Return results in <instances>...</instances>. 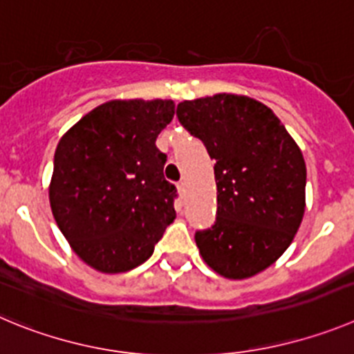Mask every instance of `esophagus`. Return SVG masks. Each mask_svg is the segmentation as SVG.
Returning <instances> with one entry per match:
<instances>
[{
  "label": "esophagus",
  "instance_id": "34e87169",
  "mask_svg": "<svg viewBox=\"0 0 354 354\" xmlns=\"http://www.w3.org/2000/svg\"><path fill=\"white\" fill-rule=\"evenodd\" d=\"M178 192H180V196H185V192H187V183L185 181H178Z\"/></svg>",
  "mask_w": 354,
  "mask_h": 354
}]
</instances>
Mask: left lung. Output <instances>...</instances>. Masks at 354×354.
I'll return each mask as SVG.
<instances>
[{
  "mask_svg": "<svg viewBox=\"0 0 354 354\" xmlns=\"http://www.w3.org/2000/svg\"><path fill=\"white\" fill-rule=\"evenodd\" d=\"M181 125L215 160V224L196 231L209 268L247 279L268 268L291 245L305 212L304 155L261 102L240 95L178 104Z\"/></svg>",
  "mask_w": 354,
  "mask_h": 354,
  "instance_id": "1",
  "label": "left lung"
}]
</instances>
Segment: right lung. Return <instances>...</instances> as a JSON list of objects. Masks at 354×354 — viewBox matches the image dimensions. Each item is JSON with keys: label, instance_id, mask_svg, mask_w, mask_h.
<instances>
[{"label": "right lung", "instance_id": "add662e5", "mask_svg": "<svg viewBox=\"0 0 354 354\" xmlns=\"http://www.w3.org/2000/svg\"><path fill=\"white\" fill-rule=\"evenodd\" d=\"M173 100H111L59 139L49 201L74 252L102 273L136 268L174 221L176 187L164 178L158 133Z\"/></svg>", "mask_w": 354, "mask_h": 354}]
</instances>
